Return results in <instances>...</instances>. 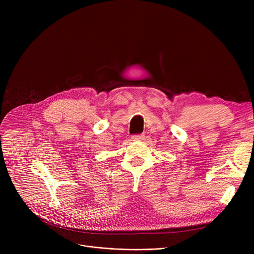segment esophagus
<instances>
[{"label":"esophagus","instance_id":"1","mask_svg":"<svg viewBox=\"0 0 254 254\" xmlns=\"http://www.w3.org/2000/svg\"><path fill=\"white\" fill-rule=\"evenodd\" d=\"M144 138H145V136L143 134H141V135H134V136L131 137V140L132 141H142Z\"/></svg>","mask_w":254,"mask_h":254}]
</instances>
